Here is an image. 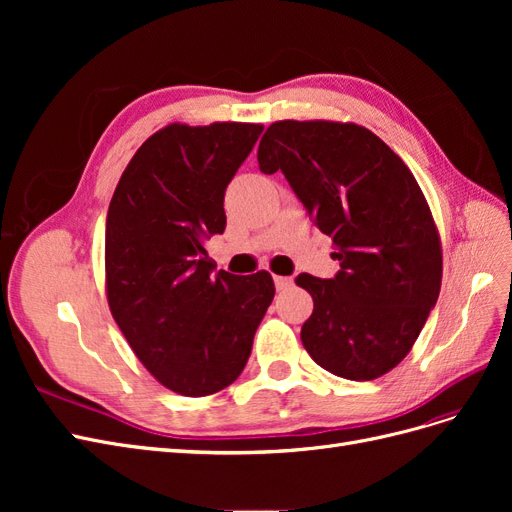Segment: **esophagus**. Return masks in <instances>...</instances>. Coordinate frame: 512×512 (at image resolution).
Returning a JSON list of instances; mask_svg holds the SVG:
<instances>
[{"label":"esophagus","mask_w":512,"mask_h":512,"mask_svg":"<svg viewBox=\"0 0 512 512\" xmlns=\"http://www.w3.org/2000/svg\"><path fill=\"white\" fill-rule=\"evenodd\" d=\"M273 282H275V288H277V290H286V288H290V286H292V277H286V275H275V277H273Z\"/></svg>","instance_id":"1"}]
</instances>
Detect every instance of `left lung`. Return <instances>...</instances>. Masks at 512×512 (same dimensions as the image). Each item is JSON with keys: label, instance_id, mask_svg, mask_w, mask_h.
I'll use <instances>...</instances> for the list:
<instances>
[{"label": "left lung", "instance_id": "1", "mask_svg": "<svg viewBox=\"0 0 512 512\" xmlns=\"http://www.w3.org/2000/svg\"><path fill=\"white\" fill-rule=\"evenodd\" d=\"M258 164L265 175L282 170L337 247L333 280L297 277L314 299L305 350L339 378L384 376L412 350L442 284V243L421 185L389 145L350 121H275Z\"/></svg>", "mask_w": 512, "mask_h": 512}]
</instances>
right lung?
Segmentation results:
<instances>
[{
  "label": "right lung",
  "instance_id": "1",
  "mask_svg": "<svg viewBox=\"0 0 512 512\" xmlns=\"http://www.w3.org/2000/svg\"><path fill=\"white\" fill-rule=\"evenodd\" d=\"M260 132L170 123L138 147L108 205V307L149 374L185 397L239 378L275 294L267 271L213 273L203 245L224 232V192Z\"/></svg>",
  "mask_w": 512,
  "mask_h": 512
}]
</instances>
